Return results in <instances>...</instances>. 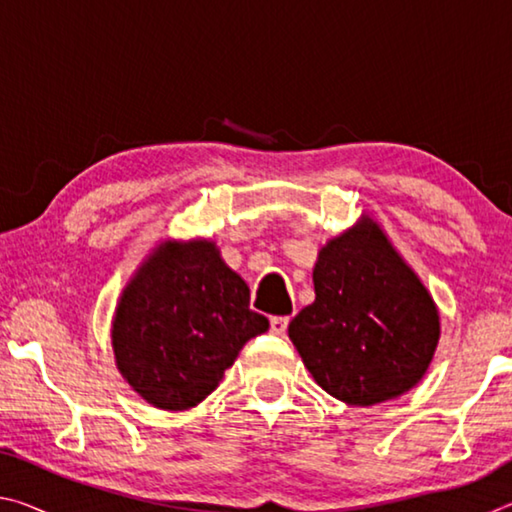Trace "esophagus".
I'll list each match as a JSON object with an SVG mask.
<instances>
[{
    "label": "esophagus",
    "mask_w": 512,
    "mask_h": 512,
    "mask_svg": "<svg viewBox=\"0 0 512 512\" xmlns=\"http://www.w3.org/2000/svg\"><path fill=\"white\" fill-rule=\"evenodd\" d=\"M289 325V316H273L271 318V332L273 334H284Z\"/></svg>",
    "instance_id": "obj_1"
}]
</instances>
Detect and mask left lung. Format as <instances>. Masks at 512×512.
I'll return each instance as SVG.
<instances>
[{
    "mask_svg": "<svg viewBox=\"0 0 512 512\" xmlns=\"http://www.w3.org/2000/svg\"><path fill=\"white\" fill-rule=\"evenodd\" d=\"M316 300L289 323V339L320 388L354 406L402 395L427 372L438 311L427 289L375 225L320 250Z\"/></svg>",
    "mask_w": 512,
    "mask_h": 512,
    "instance_id": "obj_1",
    "label": "left lung"
}]
</instances>
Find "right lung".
<instances>
[{
    "instance_id": "right-lung-1",
    "label": "right lung",
    "mask_w": 512,
    "mask_h": 512,
    "mask_svg": "<svg viewBox=\"0 0 512 512\" xmlns=\"http://www.w3.org/2000/svg\"><path fill=\"white\" fill-rule=\"evenodd\" d=\"M268 329L250 291L210 241L169 244L119 300L112 345L121 375L146 402L183 411L210 395L239 350Z\"/></svg>"
}]
</instances>
